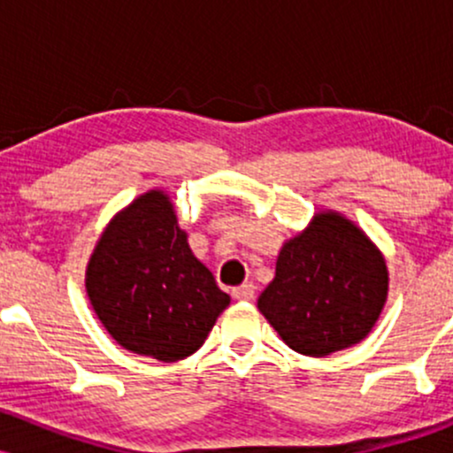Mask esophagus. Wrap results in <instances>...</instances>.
I'll return each instance as SVG.
<instances>
[{
  "label": "esophagus",
  "mask_w": 453,
  "mask_h": 453,
  "mask_svg": "<svg viewBox=\"0 0 453 453\" xmlns=\"http://www.w3.org/2000/svg\"><path fill=\"white\" fill-rule=\"evenodd\" d=\"M232 296L236 300H244V303H249V300L256 298V285H253V283H242L241 288H234L232 289Z\"/></svg>",
  "instance_id": "esophagus-1"
}]
</instances>
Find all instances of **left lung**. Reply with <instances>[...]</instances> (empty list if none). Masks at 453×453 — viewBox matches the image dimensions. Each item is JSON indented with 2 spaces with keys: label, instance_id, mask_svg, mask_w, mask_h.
Here are the masks:
<instances>
[{
  "label": "left lung",
  "instance_id": "1",
  "mask_svg": "<svg viewBox=\"0 0 453 453\" xmlns=\"http://www.w3.org/2000/svg\"><path fill=\"white\" fill-rule=\"evenodd\" d=\"M381 251L341 212H317L288 241L257 309L285 345L311 357L347 349L377 324L388 298Z\"/></svg>",
  "mask_w": 453,
  "mask_h": 453
}]
</instances>
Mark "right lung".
<instances>
[{
	"mask_svg": "<svg viewBox=\"0 0 453 453\" xmlns=\"http://www.w3.org/2000/svg\"><path fill=\"white\" fill-rule=\"evenodd\" d=\"M87 296L127 351L176 362L204 345L230 296L191 253L168 194L150 189L114 215L93 249Z\"/></svg>",
	"mask_w": 453,
	"mask_h": 453,
	"instance_id": "obj_1",
	"label": "right lung"
}]
</instances>
